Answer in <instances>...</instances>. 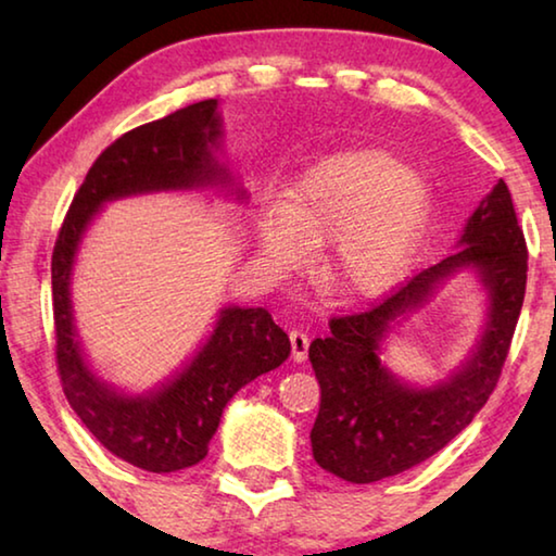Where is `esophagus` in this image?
Here are the masks:
<instances>
[{
    "mask_svg": "<svg viewBox=\"0 0 556 556\" xmlns=\"http://www.w3.org/2000/svg\"><path fill=\"white\" fill-rule=\"evenodd\" d=\"M289 341H291V357H294L296 363H304L308 355V336L304 331H299V328H294V331L289 333Z\"/></svg>",
    "mask_w": 556,
    "mask_h": 556,
    "instance_id": "obj_1",
    "label": "esophagus"
}]
</instances>
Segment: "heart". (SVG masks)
<instances>
[{"instance_id": "b5f03b06", "label": "heart", "mask_w": 556, "mask_h": 556, "mask_svg": "<svg viewBox=\"0 0 556 556\" xmlns=\"http://www.w3.org/2000/svg\"><path fill=\"white\" fill-rule=\"evenodd\" d=\"M429 213L425 176L384 149H348L314 164L285 205L262 213L257 238L277 267H296L306 248L324 244L326 285L345 299H370L409 269Z\"/></svg>"}]
</instances>
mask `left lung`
I'll use <instances>...</instances> for the list:
<instances>
[{
    "instance_id": "obj_1",
    "label": "left lung",
    "mask_w": 556,
    "mask_h": 556,
    "mask_svg": "<svg viewBox=\"0 0 556 556\" xmlns=\"http://www.w3.org/2000/svg\"><path fill=\"white\" fill-rule=\"evenodd\" d=\"M458 274H470L484 291V324L475 345L437 381L400 379L383 361L389 341ZM525 281V238L501 178L470 213L446 260L419 271L370 312L333 318L331 333L308 345L321 384L312 429L316 464L343 481L375 483L421 464L460 434L501 378Z\"/></svg>"
}]
</instances>
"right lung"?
Listing matches in <instances>:
<instances>
[{
	"instance_id": "right-lung-1",
	"label": "right lung",
	"mask_w": 556,
	"mask_h": 556,
	"mask_svg": "<svg viewBox=\"0 0 556 556\" xmlns=\"http://www.w3.org/2000/svg\"><path fill=\"white\" fill-rule=\"evenodd\" d=\"M223 144L218 100L193 102L122 135L90 166L53 250L55 357L65 397L110 454L152 473H172L205 458L232 394L287 361L289 336L262 306L228 304L172 375L139 392L117 388L83 351L71 296L73 269L88 228L112 201L193 191L248 201L223 159Z\"/></svg>"
}]
</instances>
